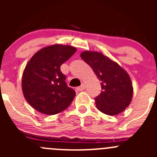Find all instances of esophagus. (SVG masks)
Segmentation results:
<instances>
[{
  "instance_id": "34e87169",
  "label": "esophagus",
  "mask_w": 157,
  "mask_h": 157,
  "mask_svg": "<svg viewBox=\"0 0 157 157\" xmlns=\"http://www.w3.org/2000/svg\"><path fill=\"white\" fill-rule=\"evenodd\" d=\"M85 88H86V85H85L84 83H82L81 85L80 86H78L77 89L79 91H83V90H85Z\"/></svg>"
}]
</instances>
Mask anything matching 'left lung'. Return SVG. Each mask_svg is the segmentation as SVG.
<instances>
[{
  "label": "left lung",
  "instance_id": "8db88e82",
  "mask_svg": "<svg viewBox=\"0 0 157 157\" xmlns=\"http://www.w3.org/2000/svg\"><path fill=\"white\" fill-rule=\"evenodd\" d=\"M80 57L101 81L102 91L95 98L96 108L109 115L123 112L130 105L133 96L132 83L128 73L101 52L85 51Z\"/></svg>",
  "mask_w": 157,
  "mask_h": 157
}]
</instances>
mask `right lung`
Returning <instances> with one entry per match:
<instances>
[{"mask_svg":"<svg viewBox=\"0 0 157 157\" xmlns=\"http://www.w3.org/2000/svg\"><path fill=\"white\" fill-rule=\"evenodd\" d=\"M77 48L61 44L38 51L29 61L22 77V90L28 103L38 112L48 115L65 110L76 93L66 84L60 67Z\"/></svg>","mask_w":157,"mask_h":157,"instance_id":"right-lung-1","label":"right lung"}]
</instances>
